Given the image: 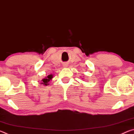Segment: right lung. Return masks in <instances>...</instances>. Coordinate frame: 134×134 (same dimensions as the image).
Wrapping results in <instances>:
<instances>
[{
	"label": "right lung",
	"mask_w": 134,
	"mask_h": 134,
	"mask_svg": "<svg viewBox=\"0 0 134 134\" xmlns=\"http://www.w3.org/2000/svg\"><path fill=\"white\" fill-rule=\"evenodd\" d=\"M52 77H53V76H52V75L48 76L46 78L43 79V80H42V81H43L42 84H44V85H48V81H49V80H51V79H52Z\"/></svg>",
	"instance_id": "obj_1"
}]
</instances>
